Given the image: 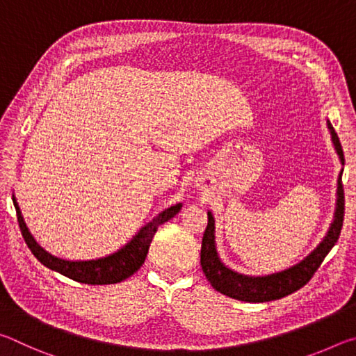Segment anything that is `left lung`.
<instances>
[{
	"mask_svg": "<svg viewBox=\"0 0 356 356\" xmlns=\"http://www.w3.org/2000/svg\"><path fill=\"white\" fill-rule=\"evenodd\" d=\"M331 141L336 154L339 155L341 163L344 165V152H342V146L339 143V138L331 125L330 120H327ZM336 209L333 221L328 227L327 234L322 238L314 250H312L308 256L301 259L298 264L292 265V267L281 270V272L262 275V276H251L238 273L236 270L229 268L227 265L221 262L216 251L215 243V218L212 212H207L209 222L202 237V246H201V267L202 272L206 275L207 281L212 284L215 291L221 292L227 297L236 298L240 301H248V303H262V301H272L286 297V295L298 291L308 282L316 270L321 267L325 256L328 254L330 250L333 248L334 243L339 238L342 221H344V188H342V171L337 176V191H336Z\"/></svg>",
	"mask_w": 356,
	"mask_h": 356,
	"instance_id": "obj_1",
	"label": "left lung"
}]
</instances>
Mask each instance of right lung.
<instances>
[{
  "instance_id": "1",
  "label": "right lung",
  "mask_w": 356,
  "mask_h": 356,
  "mask_svg": "<svg viewBox=\"0 0 356 356\" xmlns=\"http://www.w3.org/2000/svg\"><path fill=\"white\" fill-rule=\"evenodd\" d=\"M12 201H14V206L17 210V218H19L22 236L25 238L28 248L31 250L34 257L38 259L40 264H44L47 268L53 270V272L61 273L70 280L83 282V284L92 286L114 284V282L127 280L129 276L138 272L144 261H146L149 246L155 236L156 229L168 220H171L172 216H176L179 213V210L182 209V204L180 202L176 204V206L165 209L163 212L156 215L152 221L144 225L129 243H125L122 248L113 252V254H108L99 259H91V261H65V259L50 254V252L45 251L38 242H35L31 232L28 231L26 222L23 220L20 212L19 202H17L14 195H12Z\"/></svg>"
}]
</instances>
